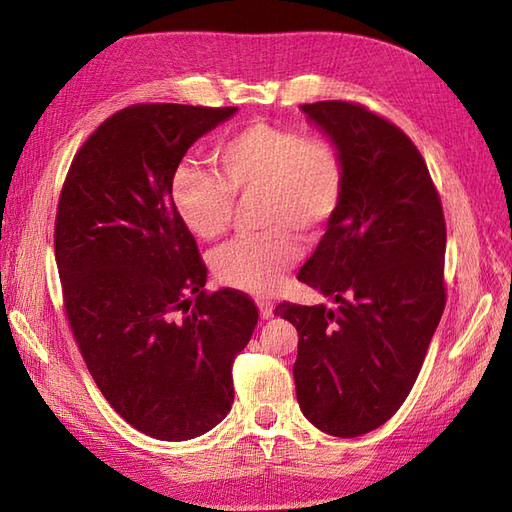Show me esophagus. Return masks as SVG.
<instances>
[{"mask_svg":"<svg viewBox=\"0 0 512 512\" xmlns=\"http://www.w3.org/2000/svg\"><path fill=\"white\" fill-rule=\"evenodd\" d=\"M258 309H260V318L269 320L273 318V303L267 299H258Z\"/></svg>","mask_w":512,"mask_h":512,"instance_id":"esophagus-1","label":"esophagus"}]
</instances>
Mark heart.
I'll return each mask as SVG.
<instances>
[{"instance_id":"heart-1","label":"heart","mask_w":512,"mask_h":512,"mask_svg":"<svg viewBox=\"0 0 512 512\" xmlns=\"http://www.w3.org/2000/svg\"><path fill=\"white\" fill-rule=\"evenodd\" d=\"M218 173L183 164L170 198L183 224L200 239L228 230L237 200L258 196L256 218L265 226L213 252L218 282L252 294L271 292L301 254L299 237L318 241L342 209L346 166L327 138L256 121L213 147Z\"/></svg>"}]
</instances>
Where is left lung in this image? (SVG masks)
<instances>
[{
  "label": "left lung",
  "instance_id": "left-lung-1",
  "mask_svg": "<svg viewBox=\"0 0 512 512\" xmlns=\"http://www.w3.org/2000/svg\"><path fill=\"white\" fill-rule=\"evenodd\" d=\"M346 166L344 203L299 282L339 307L280 303L299 331L292 374L301 412L356 438L401 408L446 305V222L421 151L359 102L303 104Z\"/></svg>",
  "mask_w": 512,
  "mask_h": 512
}]
</instances>
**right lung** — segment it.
<instances>
[{"instance_id":"obj_1","label":"right lung","mask_w":512,"mask_h":512,"mask_svg":"<svg viewBox=\"0 0 512 512\" xmlns=\"http://www.w3.org/2000/svg\"><path fill=\"white\" fill-rule=\"evenodd\" d=\"M237 106L132 104L76 151L59 194L55 260L91 378L134 429L181 442L230 412L232 361L258 307L207 292L196 239L170 198L177 166Z\"/></svg>"}]
</instances>
